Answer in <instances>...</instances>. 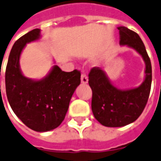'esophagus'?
Returning a JSON list of instances; mask_svg holds the SVG:
<instances>
[{"mask_svg": "<svg viewBox=\"0 0 161 161\" xmlns=\"http://www.w3.org/2000/svg\"><path fill=\"white\" fill-rule=\"evenodd\" d=\"M80 80H81V83L82 84H87L88 83V77L86 76V75L85 74H81V77H80Z\"/></svg>", "mask_w": 161, "mask_h": 161, "instance_id": "obj_1", "label": "esophagus"}]
</instances>
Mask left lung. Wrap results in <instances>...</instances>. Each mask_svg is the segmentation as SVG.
I'll list each match as a JSON object with an SVG mask.
<instances>
[{"instance_id": "obj_1", "label": "left lung", "mask_w": 161, "mask_h": 161, "mask_svg": "<svg viewBox=\"0 0 161 161\" xmlns=\"http://www.w3.org/2000/svg\"><path fill=\"white\" fill-rule=\"evenodd\" d=\"M121 46L134 49L146 65L145 79L136 88L121 90L112 84L105 71L94 67L89 74V85L92 90L91 108L96 120L109 127H123L133 123L143 112L151 91L152 70L149 56L140 36L124 26L118 27Z\"/></svg>"}]
</instances>
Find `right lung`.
Listing matches in <instances>:
<instances>
[{"label": "right lung", "mask_w": 161, "mask_h": 161, "mask_svg": "<svg viewBox=\"0 0 161 161\" xmlns=\"http://www.w3.org/2000/svg\"><path fill=\"white\" fill-rule=\"evenodd\" d=\"M39 29L19 38L12 47L6 70V90L13 112L25 125L36 131H48L64 120L75 89L80 84V72L62 71L54 65L45 77L33 80L21 71L19 58L27 43L38 40Z\"/></svg>", "instance_id": "add662e5"}]
</instances>
